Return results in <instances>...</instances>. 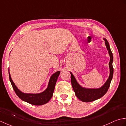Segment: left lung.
<instances>
[{
    "label": "left lung",
    "mask_w": 126,
    "mask_h": 126,
    "mask_svg": "<svg viewBox=\"0 0 126 126\" xmlns=\"http://www.w3.org/2000/svg\"><path fill=\"white\" fill-rule=\"evenodd\" d=\"M103 40L105 41V45L106 46L107 50H108V53L110 56V61L109 63L110 73L108 78L106 81V83L103 84V85H102L99 88L95 89L85 88L79 84L73 73L70 72L72 85V88L74 92H75L76 95L78 99L84 102L94 101L103 96L108 90L110 83H111L112 79V77H113L114 69L113 67H112L113 55H112L111 49H110L108 41L105 38H103Z\"/></svg>",
    "instance_id": "8db88e82"
}]
</instances>
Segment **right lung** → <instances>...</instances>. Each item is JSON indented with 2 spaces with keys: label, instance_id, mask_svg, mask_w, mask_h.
I'll return each instance as SVG.
<instances>
[{
  "label": "right lung",
  "instance_id": "right-lung-1",
  "mask_svg": "<svg viewBox=\"0 0 126 126\" xmlns=\"http://www.w3.org/2000/svg\"><path fill=\"white\" fill-rule=\"evenodd\" d=\"M60 73V71H59L53 74L50 77L48 82V86L44 91L40 93L37 94H30L24 93L22 92L16 86L14 82L12 80L11 75H10V70L9 69V75L10 81L11 82L12 88L18 97L22 101L26 102L35 105V106H41V105L47 103L50 101L53 96V94L55 89L56 82L59 76Z\"/></svg>",
  "mask_w": 126,
  "mask_h": 126
}]
</instances>
